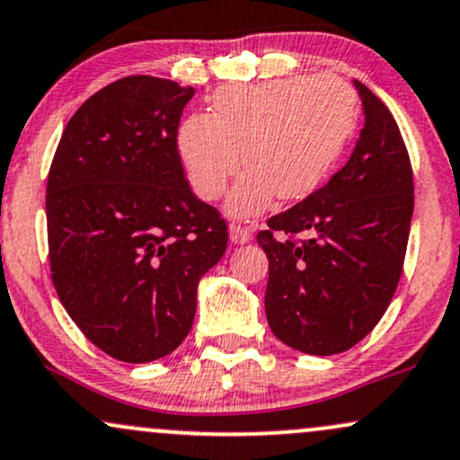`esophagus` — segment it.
<instances>
[{"mask_svg":"<svg viewBox=\"0 0 460 460\" xmlns=\"http://www.w3.org/2000/svg\"><path fill=\"white\" fill-rule=\"evenodd\" d=\"M229 235H231V242H234V244H248V242L252 240V231L246 229V226H242V225H231Z\"/></svg>","mask_w":460,"mask_h":460,"instance_id":"esophagus-1","label":"esophagus"}]
</instances>
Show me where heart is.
<instances>
[{
  "instance_id": "obj_1",
  "label": "heart",
  "mask_w": 460,
  "mask_h": 460,
  "mask_svg": "<svg viewBox=\"0 0 460 460\" xmlns=\"http://www.w3.org/2000/svg\"><path fill=\"white\" fill-rule=\"evenodd\" d=\"M353 90L336 76H291L226 87L214 96L212 115L197 113L177 135L192 190L206 201L223 197L235 218H251L274 197L297 201L317 190L356 128ZM243 158H239V149Z\"/></svg>"
}]
</instances>
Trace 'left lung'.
<instances>
[{
	"label": "left lung",
	"instance_id": "left-lung-1",
	"mask_svg": "<svg viewBox=\"0 0 460 460\" xmlns=\"http://www.w3.org/2000/svg\"><path fill=\"white\" fill-rule=\"evenodd\" d=\"M353 85L364 128L351 158L257 235L270 261V328L311 356L351 349L379 323L401 280L413 216V171L401 130L364 83Z\"/></svg>",
	"mask_w": 460,
	"mask_h": 460
}]
</instances>
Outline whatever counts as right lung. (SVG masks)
<instances>
[{
	"label": "right lung",
	"mask_w": 460,
	"mask_h": 460,
	"mask_svg": "<svg viewBox=\"0 0 460 460\" xmlns=\"http://www.w3.org/2000/svg\"><path fill=\"white\" fill-rule=\"evenodd\" d=\"M195 87L135 75L64 128L47 181L51 279L66 313L121 362L169 356L192 328L226 223L188 186L177 126Z\"/></svg>",
	"instance_id": "add662e5"
}]
</instances>
